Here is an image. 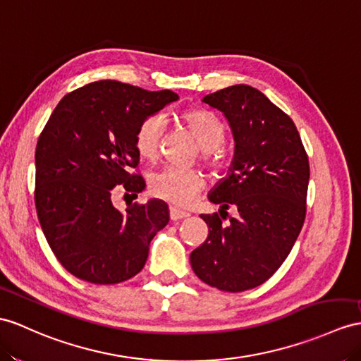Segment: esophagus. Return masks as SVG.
<instances>
[{"label":"esophagus","instance_id":"obj_1","mask_svg":"<svg viewBox=\"0 0 361 361\" xmlns=\"http://www.w3.org/2000/svg\"><path fill=\"white\" fill-rule=\"evenodd\" d=\"M188 216H190V214L185 213V211H180V209H178V208L170 207V219H171V221H180V219H185V217H188Z\"/></svg>","mask_w":361,"mask_h":361}]
</instances>
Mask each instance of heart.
<instances>
[{"label":"heart","mask_w":361,"mask_h":361,"mask_svg":"<svg viewBox=\"0 0 361 361\" xmlns=\"http://www.w3.org/2000/svg\"><path fill=\"white\" fill-rule=\"evenodd\" d=\"M183 124L196 137L204 161L214 169H221L224 162L221 147L226 137L224 122L209 111L192 110L183 114ZM164 130L165 121L161 114H153L140 122L135 135V147L142 159L153 161L159 156ZM204 187V176L199 171L179 166H165L153 174L150 182L154 196L180 208L190 207Z\"/></svg>","instance_id":"1"}]
</instances>
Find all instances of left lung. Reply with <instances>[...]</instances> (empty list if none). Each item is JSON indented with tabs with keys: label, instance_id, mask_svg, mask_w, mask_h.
<instances>
[{
	"label": "left lung",
	"instance_id": "left-lung-1",
	"mask_svg": "<svg viewBox=\"0 0 361 361\" xmlns=\"http://www.w3.org/2000/svg\"><path fill=\"white\" fill-rule=\"evenodd\" d=\"M202 102L224 113L234 157L208 195L221 216L200 214L208 237L190 262L202 282L242 293L267 282L291 252L306 216L310 162L293 119L254 87H226ZM230 206L238 214L224 224Z\"/></svg>",
	"mask_w": 361,
	"mask_h": 361
}]
</instances>
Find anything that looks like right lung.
<instances>
[{
	"instance_id": "add662e5",
	"label": "right lung",
	"mask_w": 361,
	"mask_h": 361,
	"mask_svg": "<svg viewBox=\"0 0 361 361\" xmlns=\"http://www.w3.org/2000/svg\"><path fill=\"white\" fill-rule=\"evenodd\" d=\"M178 99L171 90L98 81L66 94L50 114L35 153V205L49 247L70 274L113 285L144 268L150 242L170 221L169 205L152 199L121 211L111 197L118 185L136 197L145 188L130 173L139 164L136 130Z\"/></svg>"
}]
</instances>
